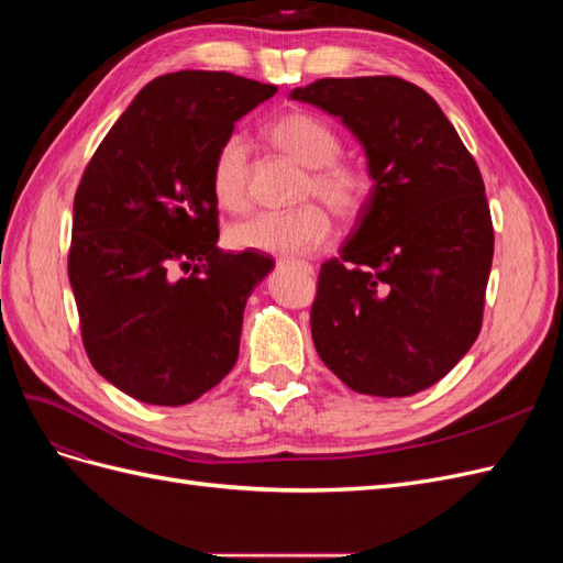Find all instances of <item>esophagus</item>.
Returning a JSON list of instances; mask_svg holds the SVG:
<instances>
[{"label":"esophagus","instance_id":"obj_1","mask_svg":"<svg viewBox=\"0 0 563 563\" xmlns=\"http://www.w3.org/2000/svg\"><path fill=\"white\" fill-rule=\"evenodd\" d=\"M279 265L298 267V269H302V272H305V275H312V272H314V267H312L310 263H305V261H294V258H282V261H279Z\"/></svg>","mask_w":563,"mask_h":563}]
</instances>
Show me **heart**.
Instances as JSON below:
<instances>
[{
    "instance_id": "1",
    "label": "heart",
    "mask_w": 563,
    "mask_h": 563,
    "mask_svg": "<svg viewBox=\"0 0 563 563\" xmlns=\"http://www.w3.org/2000/svg\"><path fill=\"white\" fill-rule=\"evenodd\" d=\"M265 135L282 155L308 168L300 199H321L343 220L366 209L373 190L371 176L366 168L338 159L343 143L323 119L305 110H288L267 126ZM211 192L220 209L232 213L246 209L249 147L242 135H228L218 145L211 162ZM331 230L329 211L319 203H305L288 213H258L234 223L228 240L242 251L300 255L327 244Z\"/></svg>"
}]
</instances>
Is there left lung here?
<instances>
[{
  "instance_id": "left-lung-1",
  "label": "left lung",
  "mask_w": 563,
  "mask_h": 563,
  "mask_svg": "<svg viewBox=\"0 0 563 563\" xmlns=\"http://www.w3.org/2000/svg\"><path fill=\"white\" fill-rule=\"evenodd\" d=\"M291 98L354 133L373 180L354 232L321 265L314 347L360 395L411 397L482 331L493 223L479 166L434 98L399 77H327Z\"/></svg>"
}]
</instances>
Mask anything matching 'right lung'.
Returning <instances> with one entry per match:
<instances>
[{
  "label": "right lung",
  "instance_id": "1",
  "mask_svg": "<svg viewBox=\"0 0 563 563\" xmlns=\"http://www.w3.org/2000/svg\"><path fill=\"white\" fill-rule=\"evenodd\" d=\"M277 93L230 73L152 79L98 145L75 195L67 277L93 368L124 395L183 406L240 356L244 308L275 267L218 244L211 162ZM178 266H192L177 279Z\"/></svg>",
  "mask_w": 563,
  "mask_h": 563
}]
</instances>
